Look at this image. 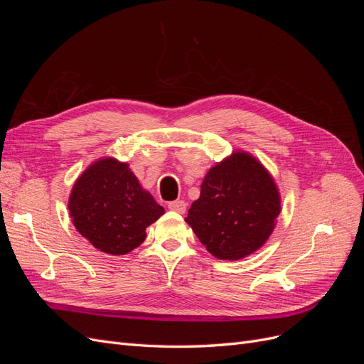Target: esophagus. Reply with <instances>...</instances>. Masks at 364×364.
Returning <instances> with one entry per match:
<instances>
[{
    "instance_id": "1",
    "label": "esophagus",
    "mask_w": 364,
    "mask_h": 364,
    "mask_svg": "<svg viewBox=\"0 0 364 364\" xmlns=\"http://www.w3.org/2000/svg\"><path fill=\"white\" fill-rule=\"evenodd\" d=\"M168 209H171V211H174V213L183 214L186 211V203L183 200H174V202L168 203Z\"/></svg>"
}]
</instances>
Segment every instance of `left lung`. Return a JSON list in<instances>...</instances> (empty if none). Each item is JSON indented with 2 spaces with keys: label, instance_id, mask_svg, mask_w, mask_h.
Returning <instances> with one entry per match:
<instances>
[{
  "label": "left lung",
  "instance_id": "left-lung-1",
  "mask_svg": "<svg viewBox=\"0 0 364 364\" xmlns=\"http://www.w3.org/2000/svg\"><path fill=\"white\" fill-rule=\"evenodd\" d=\"M279 213L273 176L250 153L235 150L209 168L185 222L213 257L237 261L264 246Z\"/></svg>",
  "mask_w": 364,
  "mask_h": 364
}]
</instances>
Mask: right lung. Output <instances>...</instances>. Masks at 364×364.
<instances>
[{"label": "right lung", "mask_w": 364, "mask_h": 364, "mask_svg": "<svg viewBox=\"0 0 364 364\" xmlns=\"http://www.w3.org/2000/svg\"><path fill=\"white\" fill-rule=\"evenodd\" d=\"M70 217L77 232L109 255H126L146 240L164 208L141 186L129 164L97 159L73 185Z\"/></svg>", "instance_id": "obj_1"}]
</instances>
